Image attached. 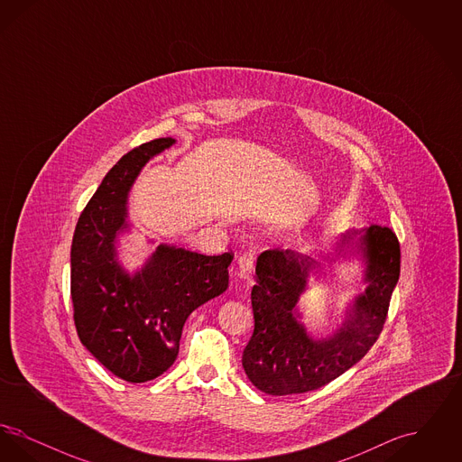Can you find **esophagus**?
I'll return each instance as SVG.
<instances>
[{
	"mask_svg": "<svg viewBox=\"0 0 462 462\" xmlns=\"http://www.w3.org/2000/svg\"><path fill=\"white\" fill-rule=\"evenodd\" d=\"M254 270V258L251 253H244L239 256L237 260V272H239V277L249 281L251 279V273Z\"/></svg>",
	"mask_w": 462,
	"mask_h": 462,
	"instance_id": "34e87169",
	"label": "esophagus"
}]
</instances>
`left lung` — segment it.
Segmentation results:
<instances>
[{
  "mask_svg": "<svg viewBox=\"0 0 462 462\" xmlns=\"http://www.w3.org/2000/svg\"><path fill=\"white\" fill-rule=\"evenodd\" d=\"M355 244L365 260L367 287L355 296L339 329L313 337L298 320V300L319 263L294 251H264L256 262L251 291L253 336L242 353L249 381L266 395H294L322 388L346 373L373 348L386 322L392 292L400 277V244L388 226L352 230L336 244L334 262Z\"/></svg>",
  "mask_w": 462,
  "mask_h": 462,
  "instance_id": "left-lung-1",
  "label": "left lung"
}]
</instances>
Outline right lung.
I'll return each mask as SVG.
<instances>
[{
    "mask_svg": "<svg viewBox=\"0 0 462 462\" xmlns=\"http://www.w3.org/2000/svg\"><path fill=\"white\" fill-rule=\"evenodd\" d=\"M173 138L142 143L102 180L83 209L70 247V298L81 343L106 369L128 383L166 373L180 350L187 317L228 287L234 254L206 256L161 244L128 273L116 241L128 228V194L145 162Z\"/></svg>",
    "mask_w": 462,
    "mask_h": 462,
    "instance_id": "add662e5",
    "label": "right lung"
}]
</instances>
